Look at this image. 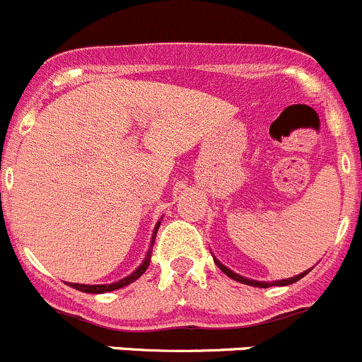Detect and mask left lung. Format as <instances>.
I'll list each match as a JSON object with an SVG mask.
<instances>
[{
  "mask_svg": "<svg viewBox=\"0 0 362 362\" xmlns=\"http://www.w3.org/2000/svg\"><path fill=\"white\" fill-rule=\"evenodd\" d=\"M214 262H216V266L220 267V269L223 271V273L227 274V276H230L232 280L239 281V284H246V285H252V287H260V288H267V287H276V285H280V287H285V285L296 284V281H298V280H301L303 276H306V274H308V271H306V273H301V274H298V276H294V278H288V280H280V281H273V284H267V281H255V280H248V278L241 276V274H235L234 271H230V269H228V267H225L223 264H220V262H218V260H214Z\"/></svg>",
  "mask_w": 362,
  "mask_h": 362,
  "instance_id": "obj_1",
  "label": "left lung"
}]
</instances>
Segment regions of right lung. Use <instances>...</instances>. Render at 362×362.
<instances>
[{
	"label": "right lung",
	"instance_id": "right-lung-1",
	"mask_svg": "<svg viewBox=\"0 0 362 362\" xmlns=\"http://www.w3.org/2000/svg\"><path fill=\"white\" fill-rule=\"evenodd\" d=\"M158 227H160V223L155 227V234H153L151 246H153V243H155V235H156V232H158ZM151 252H153V250L149 248L148 255H146V259H144V262H142L141 266H139L137 269H135L134 273L130 274V276L123 278V280H119V281H114V284H110V285H81V284H68V285H70V287H74V288H77V291L86 292V294H103V292L117 291V288L124 287V285H130L132 281H135L139 276H142V274L146 273V269H148V266H149V260H151Z\"/></svg>",
	"mask_w": 362,
	"mask_h": 362
}]
</instances>
